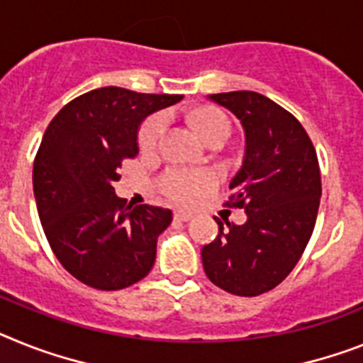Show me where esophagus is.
Segmentation results:
<instances>
[{"label": "esophagus", "mask_w": 363, "mask_h": 363, "mask_svg": "<svg viewBox=\"0 0 363 363\" xmlns=\"http://www.w3.org/2000/svg\"><path fill=\"white\" fill-rule=\"evenodd\" d=\"M191 218H194V214L188 210H177L175 212V219H179V221H190Z\"/></svg>", "instance_id": "obj_1"}]
</instances>
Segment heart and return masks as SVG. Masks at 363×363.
Listing matches in <instances>:
<instances>
[{"label": "heart", "mask_w": 363, "mask_h": 363, "mask_svg": "<svg viewBox=\"0 0 363 363\" xmlns=\"http://www.w3.org/2000/svg\"><path fill=\"white\" fill-rule=\"evenodd\" d=\"M191 127L205 144L212 140H227L230 133V121L218 108H201L191 116ZM166 130V118L160 114L149 118L138 133V145L142 151H153ZM214 184V177L201 169H173L162 181L166 196L179 203H190L197 199L203 191Z\"/></svg>", "instance_id": "obj_1"}]
</instances>
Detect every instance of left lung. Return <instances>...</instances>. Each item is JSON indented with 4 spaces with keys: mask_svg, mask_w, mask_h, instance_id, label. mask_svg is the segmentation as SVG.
<instances>
[{
    "mask_svg": "<svg viewBox=\"0 0 363 363\" xmlns=\"http://www.w3.org/2000/svg\"><path fill=\"white\" fill-rule=\"evenodd\" d=\"M240 120L245 155L225 203L243 208L247 221L218 218V238L201 249L205 273L240 297L273 290L290 275L313 233L321 199V173L312 140L294 114L249 90L208 96Z\"/></svg>",
    "mask_w": 363,
    "mask_h": 363,
    "instance_id": "8db88e82",
    "label": "left lung"
}]
</instances>
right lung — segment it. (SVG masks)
Instances as JSON below:
<instances>
[{
    "label": "right lung",
    "instance_id": "1",
    "mask_svg": "<svg viewBox=\"0 0 363 363\" xmlns=\"http://www.w3.org/2000/svg\"><path fill=\"white\" fill-rule=\"evenodd\" d=\"M181 99L97 88L64 105L48 125L33 166L36 210L55 257L83 284L123 290L153 267L172 210L127 205L112 184L123 160L138 155L140 123Z\"/></svg>",
    "mask_w": 363,
    "mask_h": 363
}]
</instances>
